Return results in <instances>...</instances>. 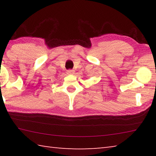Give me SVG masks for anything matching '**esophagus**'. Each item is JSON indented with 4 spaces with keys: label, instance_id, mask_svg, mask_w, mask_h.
<instances>
[{
    "label": "esophagus",
    "instance_id": "34e87169",
    "mask_svg": "<svg viewBox=\"0 0 156 156\" xmlns=\"http://www.w3.org/2000/svg\"><path fill=\"white\" fill-rule=\"evenodd\" d=\"M67 73H68V74H73V73H74V70L69 69V70H67Z\"/></svg>",
    "mask_w": 156,
    "mask_h": 156
}]
</instances>
